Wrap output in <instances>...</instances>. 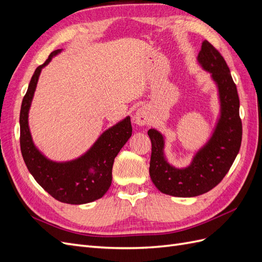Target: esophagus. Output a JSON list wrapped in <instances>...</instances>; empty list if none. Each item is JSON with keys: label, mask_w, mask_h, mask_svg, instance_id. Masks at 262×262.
I'll list each match as a JSON object with an SVG mask.
<instances>
[{"label": "esophagus", "mask_w": 262, "mask_h": 262, "mask_svg": "<svg viewBox=\"0 0 262 262\" xmlns=\"http://www.w3.org/2000/svg\"><path fill=\"white\" fill-rule=\"evenodd\" d=\"M133 120L139 125H144L148 122V110L146 108H140L133 117Z\"/></svg>", "instance_id": "1"}]
</instances>
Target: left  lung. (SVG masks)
Here are the masks:
<instances>
[{
  "label": "left lung",
  "mask_w": 262,
  "mask_h": 262,
  "mask_svg": "<svg viewBox=\"0 0 262 262\" xmlns=\"http://www.w3.org/2000/svg\"><path fill=\"white\" fill-rule=\"evenodd\" d=\"M198 61L212 74L221 102V116L208 143L198 150L188 167L175 168L165 158L164 137L155 129L147 132L152 142L150 179L161 192L180 198L200 195L217 186L232 167L242 144L239 97L224 58L204 40Z\"/></svg>",
  "instance_id": "8db88e82"
}]
</instances>
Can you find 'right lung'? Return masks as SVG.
<instances>
[{
	"mask_svg": "<svg viewBox=\"0 0 262 262\" xmlns=\"http://www.w3.org/2000/svg\"><path fill=\"white\" fill-rule=\"evenodd\" d=\"M61 50L50 53L43 64L39 66L31 77L23 98L20 124V150L29 172L55 200L69 204L93 202L104 195L112 185L113 165L132 134L130 117L105 131L87 152L77 160L55 163L46 158L36 148L28 126V112L41 69Z\"/></svg>",
	"mask_w": 262,
	"mask_h": 262,
	"instance_id": "add662e5",
	"label": "right lung"
}]
</instances>
